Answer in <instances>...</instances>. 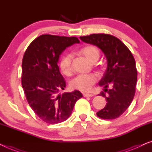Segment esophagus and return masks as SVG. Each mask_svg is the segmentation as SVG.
Masks as SVG:
<instances>
[{"mask_svg": "<svg viewBox=\"0 0 152 152\" xmlns=\"http://www.w3.org/2000/svg\"><path fill=\"white\" fill-rule=\"evenodd\" d=\"M83 95H84V97H93V95L92 94V93H84Z\"/></svg>", "mask_w": 152, "mask_h": 152, "instance_id": "1", "label": "esophagus"}]
</instances>
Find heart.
Here are the masks:
<instances>
[{
	"label": "heart",
	"instance_id": "b5f03b06",
	"mask_svg": "<svg viewBox=\"0 0 152 152\" xmlns=\"http://www.w3.org/2000/svg\"><path fill=\"white\" fill-rule=\"evenodd\" d=\"M90 62L95 63L99 57V50L94 45H88L84 47L80 51ZM72 55L71 54H66L62 57L60 61V68L61 72L66 75L69 76L72 74ZM97 81V77L93 74H82L76 76L72 79L70 85L72 88L78 89L83 92H89L92 90L93 86Z\"/></svg>",
	"mask_w": 152,
	"mask_h": 152
}]
</instances>
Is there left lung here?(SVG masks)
Segmentation results:
<instances>
[{
	"mask_svg": "<svg viewBox=\"0 0 152 152\" xmlns=\"http://www.w3.org/2000/svg\"><path fill=\"white\" fill-rule=\"evenodd\" d=\"M80 38L96 45L104 54L107 68L99 82L104 92L99 95L105 97L107 103L97 115L105 120L115 119L129 107L136 92L137 69L134 56L119 39L112 35L93 34Z\"/></svg>",
	"mask_w": 152,
	"mask_h": 152,
	"instance_id": "obj_1",
	"label": "left lung"
}]
</instances>
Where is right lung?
Returning <instances> with one entry per match:
<instances>
[{
  "instance_id": "add662e5",
  "label": "right lung",
  "mask_w": 152,
  "mask_h": 152,
  "mask_svg": "<svg viewBox=\"0 0 152 152\" xmlns=\"http://www.w3.org/2000/svg\"><path fill=\"white\" fill-rule=\"evenodd\" d=\"M79 43L75 37L43 34L35 39L24 54L23 88L33 111L46 123L67 120L76 102L83 97L79 91L58 93L66 86L57 65L59 56L66 48Z\"/></svg>"
}]
</instances>
